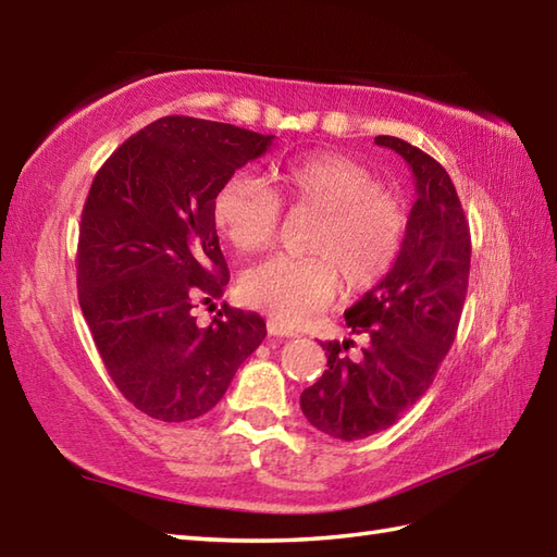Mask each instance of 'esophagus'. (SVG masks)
Returning a JSON list of instances; mask_svg holds the SVG:
<instances>
[{
  "label": "esophagus",
  "mask_w": 557,
  "mask_h": 557,
  "mask_svg": "<svg viewBox=\"0 0 557 557\" xmlns=\"http://www.w3.org/2000/svg\"><path fill=\"white\" fill-rule=\"evenodd\" d=\"M268 333L275 335V337H297L299 333H294V330L280 325L277 321H268Z\"/></svg>",
  "instance_id": "obj_1"
}]
</instances>
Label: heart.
Segmentation results:
<instances>
[{
    "label": "heart",
    "mask_w": 557,
    "mask_h": 557,
    "mask_svg": "<svg viewBox=\"0 0 557 557\" xmlns=\"http://www.w3.org/2000/svg\"><path fill=\"white\" fill-rule=\"evenodd\" d=\"M272 188L251 172H234L212 198V220L236 251H263L275 239L282 203L315 210L306 256H270L242 277L246 299L280 325H299L339 292H366L389 275L407 236V208L377 186L361 162L309 152L272 168Z\"/></svg>",
    "instance_id": "heart-1"
}]
</instances>
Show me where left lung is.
I'll list each match as a JSON object with an SVG mask.
<instances>
[{
	"instance_id": "8db88e82",
	"label": "left lung",
	"mask_w": 557,
	"mask_h": 557,
	"mask_svg": "<svg viewBox=\"0 0 557 557\" xmlns=\"http://www.w3.org/2000/svg\"><path fill=\"white\" fill-rule=\"evenodd\" d=\"M377 146L409 162L417 203L389 275L345 311L354 335H366L363 357L354 342H325L327 369L301 393L304 417L339 441H361L393 425L425 395L457 335L471 263L469 222L441 162L395 136Z\"/></svg>"
}]
</instances>
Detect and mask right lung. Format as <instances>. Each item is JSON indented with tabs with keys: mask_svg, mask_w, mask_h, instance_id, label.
I'll use <instances>...</instances> for the list:
<instances>
[{
	"mask_svg": "<svg viewBox=\"0 0 557 557\" xmlns=\"http://www.w3.org/2000/svg\"><path fill=\"white\" fill-rule=\"evenodd\" d=\"M270 140L234 124L162 116L126 138L90 184L78 304L114 385L152 419L203 417L265 337L253 311L222 304L200 327L194 309L212 306L230 282L212 198Z\"/></svg>",
	"mask_w": 557,
	"mask_h": 557,
	"instance_id": "right-lung-1",
	"label": "right lung"
}]
</instances>
